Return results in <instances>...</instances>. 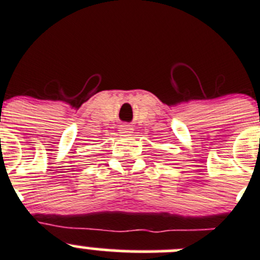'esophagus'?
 <instances>
[{
    "instance_id": "1",
    "label": "esophagus",
    "mask_w": 260,
    "mask_h": 260,
    "mask_svg": "<svg viewBox=\"0 0 260 260\" xmlns=\"http://www.w3.org/2000/svg\"><path fill=\"white\" fill-rule=\"evenodd\" d=\"M133 127L130 126V125H121L120 126V134H122V135H130L131 133H133Z\"/></svg>"
}]
</instances>
